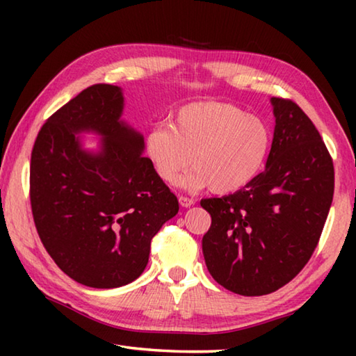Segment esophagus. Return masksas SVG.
I'll return each instance as SVG.
<instances>
[{"mask_svg": "<svg viewBox=\"0 0 356 356\" xmlns=\"http://www.w3.org/2000/svg\"><path fill=\"white\" fill-rule=\"evenodd\" d=\"M179 204L182 207H191L193 204H195V201L191 200V197H186V196H179Z\"/></svg>", "mask_w": 356, "mask_h": 356, "instance_id": "obj_1", "label": "esophagus"}]
</instances>
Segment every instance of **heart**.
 <instances>
[{"instance_id":"1","label":"heart","mask_w":356,"mask_h":356,"mask_svg":"<svg viewBox=\"0 0 356 356\" xmlns=\"http://www.w3.org/2000/svg\"><path fill=\"white\" fill-rule=\"evenodd\" d=\"M273 147L262 118L225 102H195L180 108L174 124H160L144 138V152L163 182L176 184L193 161L186 185L232 195L261 176Z\"/></svg>"}]
</instances>
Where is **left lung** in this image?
Instances as JSON below:
<instances>
[{
  "mask_svg": "<svg viewBox=\"0 0 356 356\" xmlns=\"http://www.w3.org/2000/svg\"><path fill=\"white\" fill-rule=\"evenodd\" d=\"M275 135L265 171L234 195L207 197L212 216L202 252L227 291L259 297L297 276L322 236L334 193V166L312 120L273 97Z\"/></svg>",
  "mask_w": 356,
  "mask_h": 356,
  "instance_id": "obj_1",
  "label": "left lung"
}]
</instances>
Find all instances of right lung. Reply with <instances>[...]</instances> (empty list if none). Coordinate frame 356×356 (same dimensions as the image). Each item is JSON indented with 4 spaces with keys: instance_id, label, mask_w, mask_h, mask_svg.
<instances>
[{
    "instance_id": "obj_1",
    "label": "right lung",
    "mask_w": 356,
    "mask_h": 356,
    "mask_svg": "<svg viewBox=\"0 0 356 356\" xmlns=\"http://www.w3.org/2000/svg\"><path fill=\"white\" fill-rule=\"evenodd\" d=\"M124 97L92 84L51 114L35 138L29 200L38 234L63 272L83 286L129 284L146 268L150 240L179 212L156 176L138 131L120 122ZM105 136L99 154L79 147L76 131Z\"/></svg>"
}]
</instances>
